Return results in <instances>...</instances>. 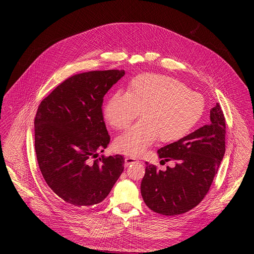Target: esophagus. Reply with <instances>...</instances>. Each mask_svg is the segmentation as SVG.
<instances>
[{"label":"esophagus","instance_id":"obj_1","mask_svg":"<svg viewBox=\"0 0 254 254\" xmlns=\"http://www.w3.org/2000/svg\"><path fill=\"white\" fill-rule=\"evenodd\" d=\"M136 162H137V159H136L135 157L127 156V157H126V159H125V166H126V167H127V166H129L130 164H132V163H136Z\"/></svg>","mask_w":254,"mask_h":254}]
</instances>
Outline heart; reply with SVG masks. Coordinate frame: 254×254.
I'll list each match as a JSON object with an SVG mask.
<instances>
[{"label":"heart","instance_id":"heart-1","mask_svg":"<svg viewBox=\"0 0 254 254\" xmlns=\"http://www.w3.org/2000/svg\"><path fill=\"white\" fill-rule=\"evenodd\" d=\"M205 100L179 80L162 74L135 77L127 92L116 91L105 102L104 117L114 128H125L141 112L142 120L114 141L117 152L143 154L158 139L164 144L184 138L202 118Z\"/></svg>","mask_w":254,"mask_h":254}]
</instances>
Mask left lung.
Instances as JSON below:
<instances>
[{
    "label": "left lung",
    "instance_id": "1",
    "mask_svg": "<svg viewBox=\"0 0 254 254\" xmlns=\"http://www.w3.org/2000/svg\"><path fill=\"white\" fill-rule=\"evenodd\" d=\"M210 124L157 150L161 164L174 161L166 171L146 162L141 194L153 212L179 215L202 202L225 152V119L217 103L210 110Z\"/></svg>",
    "mask_w": 254,
    "mask_h": 254
}]
</instances>
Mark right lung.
Returning <instances> with one entry per match:
<instances>
[{
    "label": "right lung",
    "mask_w": 254,
    "mask_h": 254,
    "mask_svg": "<svg viewBox=\"0 0 254 254\" xmlns=\"http://www.w3.org/2000/svg\"><path fill=\"white\" fill-rule=\"evenodd\" d=\"M124 70L91 71L61 83L35 118V150L50 190L71 209H85L108 195L125 169L122 155H104L110 136L104 122V96Z\"/></svg>",
    "instance_id": "obj_1"
}]
</instances>
